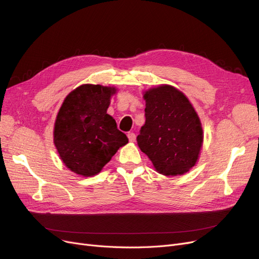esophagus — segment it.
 Listing matches in <instances>:
<instances>
[{
	"label": "esophagus",
	"instance_id": "34e87169",
	"mask_svg": "<svg viewBox=\"0 0 259 259\" xmlns=\"http://www.w3.org/2000/svg\"><path fill=\"white\" fill-rule=\"evenodd\" d=\"M127 137H128V140H130L131 142H135V141H136V135H135L134 133H128V134H127Z\"/></svg>",
	"mask_w": 259,
	"mask_h": 259
}]
</instances>
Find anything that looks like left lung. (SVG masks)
Returning a JSON list of instances; mask_svg holds the SVG:
<instances>
[{"label": "left lung", "instance_id": "1", "mask_svg": "<svg viewBox=\"0 0 259 259\" xmlns=\"http://www.w3.org/2000/svg\"><path fill=\"white\" fill-rule=\"evenodd\" d=\"M145 123L137 142L158 173L183 175L197 162L203 141L198 115L188 98L170 85L144 94Z\"/></svg>", "mask_w": 259, "mask_h": 259}]
</instances>
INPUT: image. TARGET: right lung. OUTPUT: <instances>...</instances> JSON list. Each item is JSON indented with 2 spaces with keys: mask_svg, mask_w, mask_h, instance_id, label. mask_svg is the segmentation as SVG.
Listing matches in <instances>:
<instances>
[{
  "mask_svg": "<svg viewBox=\"0 0 259 259\" xmlns=\"http://www.w3.org/2000/svg\"><path fill=\"white\" fill-rule=\"evenodd\" d=\"M116 89L83 84L61 106L54 143L63 163L73 173L95 176L128 139L106 110Z\"/></svg>",
  "mask_w": 259,
  "mask_h": 259,
  "instance_id": "right-lung-1",
  "label": "right lung"
}]
</instances>
